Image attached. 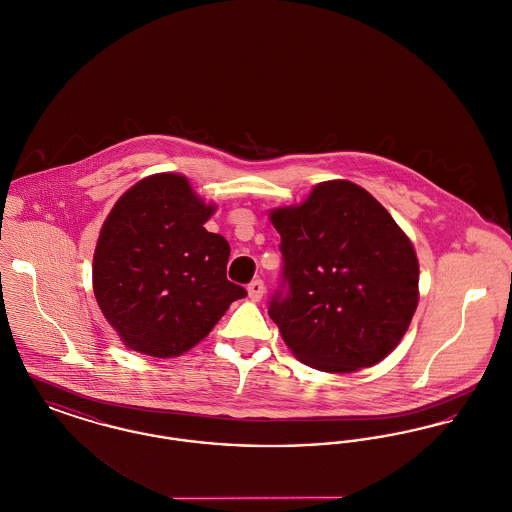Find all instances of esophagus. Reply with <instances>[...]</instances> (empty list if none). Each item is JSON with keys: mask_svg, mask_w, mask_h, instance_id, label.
<instances>
[{"mask_svg": "<svg viewBox=\"0 0 512 512\" xmlns=\"http://www.w3.org/2000/svg\"><path fill=\"white\" fill-rule=\"evenodd\" d=\"M247 293H249V297H251L253 301H261V299H263V293H265L263 280H261V278L253 280V282L247 286Z\"/></svg>", "mask_w": 512, "mask_h": 512, "instance_id": "1", "label": "esophagus"}]
</instances>
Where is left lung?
<instances>
[{
    "label": "left lung",
    "instance_id": "1",
    "mask_svg": "<svg viewBox=\"0 0 512 512\" xmlns=\"http://www.w3.org/2000/svg\"><path fill=\"white\" fill-rule=\"evenodd\" d=\"M270 220L284 267L268 315L293 355L324 372L390 355L418 303L413 244L390 213L361 186L334 180Z\"/></svg>",
    "mask_w": 512,
    "mask_h": 512
}]
</instances>
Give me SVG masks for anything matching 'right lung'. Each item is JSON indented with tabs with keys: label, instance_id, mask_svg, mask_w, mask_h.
Masks as SVG:
<instances>
[{
	"label": "right lung",
	"instance_id": "obj_1",
	"mask_svg": "<svg viewBox=\"0 0 512 512\" xmlns=\"http://www.w3.org/2000/svg\"><path fill=\"white\" fill-rule=\"evenodd\" d=\"M213 211L178 174L144 178L113 207L94 253V293L126 347L182 355L247 295L226 278L230 245L203 228Z\"/></svg>",
	"mask_w": 512,
	"mask_h": 512
}]
</instances>
